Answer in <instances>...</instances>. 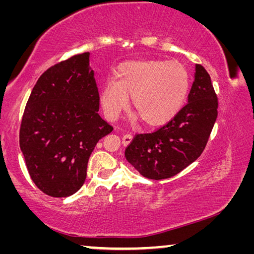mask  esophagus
I'll return each mask as SVG.
<instances>
[{"mask_svg": "<svg viewBox=\"0 0 254 254\" xmlns=\"http://www.w3.org/2000/svg\"><path fill=\"white\" fill-rule=\"evenodd\" d=\"M132 141V135L131 134H124L122 137V143L123 145H128Z\"/></svg>", "mask_w": 254, "mask_h": 254, "instance_id": "34e87169", "label": "esophagus"}]
</instances>
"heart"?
Masks as SVG:
<instances>
[{
    "instance_id": "1",
    "label": "heart",
    "mask_w": 254,
    "mask_h": 254,
    "mask_svg": "<svg viewBox=\"0 0 254 254\" xmlns=\"http://www.w3.org/2000/svg\"><path fill=\"white\" fill-rule=\"evenodd\" d=\"M189 89V75L178 62L136 60L122 64L114 80L103 86L100 100L107 119L115 120L127 109L131 97L133 109L149 126L171 121L179 113Z\"/></svg>"
}]
</instances>
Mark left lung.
I'll return each instance as SVG.
<instances>
[{
    "instance_id": "left-lung-1",
    "label": "left lung",
    "mask_w": 254,
    "mask_h": 254,
    "mask_svg": "<svg viewBox=\"0 0 254 254\" xmlns=\"http://www.w3.org/2000/svg\"><path fill=\"white\" fill-rule=\"evenodd\" d=\"M194 78L188 103L179 113L156 132L136 134L126 149L127 160L143 177H173L205 149L217 118V96L203 66H195Z\"/></svg>"
}]
</instances>
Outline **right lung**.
Here are the masks:
<instances>
[{"label": "right lung", "mask_w": 254, "mask_h": 254, "mask_svg": "<svg viewBox=\"0 0 254 254\" xmlns=\"http://www.w3.org/2000/svg\"><path fill=\"white\" fill-rule=\"evenodd\" d=\"M89 53L50 67L34 85L20 128V149L36 186L53 197L78 191L98 140L113 131L98 114Z\"/></svg>", "instance_id": "add662e5"}]
</instances>
